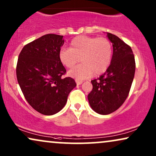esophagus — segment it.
I'll list each match as a JSON object with an SVG mask.
<instances>
[{
	"instance_id": "1",
	"label": "esophagus",
	"mask_w": 156,
	"mask_h": 156,
	"mask_svg": "<svg viewBox=\"0 0 156 156\" xmlns=\"http://www.w3.org/2000/svg\"><path fill=\"white\" fill-rule=\"evenodd\" d=\"M76 83H77V85H80L81 83H83V80H76Z\"/></svg>"
}]
</instances>
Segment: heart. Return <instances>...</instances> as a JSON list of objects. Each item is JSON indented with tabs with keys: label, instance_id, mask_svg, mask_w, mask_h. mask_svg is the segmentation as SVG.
<instances>
[{
	"label": "heart",
	"instance_id": "b5f03b06",
	"mask_svg": "<svg viewBox=\"0 0 156 156\" xmlns=\"http://www.w3.org/2000/svg\"><path fill=\"white\" fill-rule=\"evenodd\" d=\"M112 58V45L104 37L78 36L72 39L70 48L59 52L60 62L67 68H72L80 61L82 64L73 68L68 75L77 80L99 76L107 70Z\"/></svg>",
	"mask_w": 156,
	"mask_h": 156
}]
</instances>
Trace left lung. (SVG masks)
I'll list each match as a JSON object with an SVG mask.
<instances>
[{
	"label": "left lung",
	"instance_id": "left-lung-1",
	"mask_svg": "<svg viewBox=\"0 0 156 156\" xmlns=\"http://www.w3.org/2000/svg\"><path fill=\"white\" fill-rule=\"evenodd\" d=\"M112 42L113 55L106 72L91 80L93 89L88 95L90 107L96 113L106 115L115 112L129 95L135 72L133 52L116 35L107 33Z\"/></svg>",
	"mask_w": 156,
	"mask_h": 156
}]
</instances>
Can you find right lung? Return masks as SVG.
Segmentation results:
<instances>
[{"label": "right lung", "mask_w": 156, "mask_h": 156, "mask_svg": "<svg viewBox=\"0 0 156 156\" xmlns=\"http://www.w3.org/2000/svg\"><path fill=\"white\" fill-rule=\"evenodd\" d=\"M63 44V36L45 34L26 44L19 55L16 77L21 91L31 107L44 115L60 112L76 86L73 78H62L66 70L59 52Z\"/></svg>", "instance_id": "obj_1"}]
</instances>
